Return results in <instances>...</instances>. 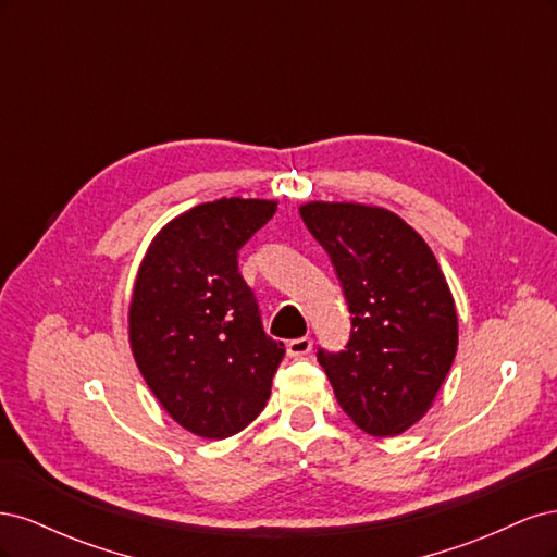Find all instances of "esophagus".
<instances>
[{
	"label": "esophagus",
	"instance_id": "1",
	"mask_svg": "<svg viewBox=\"0 0 557 557\" xmlns=\"http://www.w3.org/2000/svg\"><path fill=\"white\" fill-rule=\"evenodd\" d=\"M288 356L290 358H305V356H309L311 352V348H313V342H311V336H299V339H293V342H288Z\"/></svg>",
	"mask_w": 557,
	"mask_h": 557
}]
</instances>
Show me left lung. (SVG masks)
Wrapping results in <instances>:
<instances>
[{
  "label": "left lung",
  "mask_w": 557,
  "mask_h": 557,
  "mask_svg": "<svg viewBox=\"0 0 557 557\" xmlns=\"http://www.w3.org/2000/svg\"><path fill=\"white\" fill-rule=\"evenodd\" d=\"M327 250L350 311L346 350L318 348L336 401L360 430L395 436L428 413L458 350L446 276L393 211L352 201L299 207Z\"/></svg>",
  "instance_id": "8db88e82"
}]
</instances>
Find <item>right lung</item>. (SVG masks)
Returning a JSON list of instances; mask_svg holds the SVG:
<instances>
[{
	"instance_id": "add662e5",
	"label": "right lung",
	"mask_w": 557,
	"mask_h": 557,
	"mask_svg": "<svg viewBox=\"0 0 557 557\" xmlns=\"http://www.w3.org/2000/svg\"><path fill=\"white\" fill-rule=\"evenodd\" d=\"M274 213L269 199L197 205L156 234L134 281L132 356L162 409L205 440H227L260 416L285 356L237 262Z\"/></svg>"
}]
</instances>
